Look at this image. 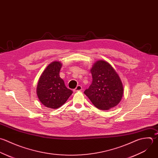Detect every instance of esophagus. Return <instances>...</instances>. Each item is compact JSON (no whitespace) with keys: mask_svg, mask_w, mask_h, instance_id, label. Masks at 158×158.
Masks as SVG:
<instances>
[{"mask_svg":"<svg viewBox=\"0 0 158 158\" xmlns=\"http://www.w3.org/2000/svg\"><path fill=\"white\" fill-rule=\"evenodd\" d=\"M81 90H82V87H81V85H77V86L76 87V88L74 89V92H78V91H81Z\"/></svg>","mask_w":158,"mask_h":158,"instance_id":"1","label":"esophagus"}]
</instances>
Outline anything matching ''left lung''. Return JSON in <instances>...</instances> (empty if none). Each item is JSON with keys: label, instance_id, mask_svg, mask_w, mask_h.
<instances>
[{"label": "left lung", "instance_id": "obj_1", "mask_svg": "<svg viewBox=\"0 0 158 158\" xmlns=\"http://www.w3.org/2000/svg\"><path fill=\"white\" fill-rule=\"evenodd\" d=\"M92 82L84 94L97 108L107 110L116 106L123 95L121 81L106 61H97L91 69Z\"/></svg>", "mask_w": 158, "mask_h": 158}]
</instances>
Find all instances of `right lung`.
Here are the masks:
<instances>
[{
    "instance_id": "1",
    "label": "right lung",
    "mask_w": 158,
    "mask_h": 158,
    "mask_svg": "<svg viewBox=\"0 0 158 158\" xmlns=\"http://www.w3.org/2000/svg\"><path fill=\"white\" fill-rule=\"evenodd\" d=\"M62 64L59 61L50 63L42 74L38 82L37 95L46 107L56 109L62 106L73 94L60 77Z\"/></svg>"
}]
</instances>
